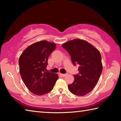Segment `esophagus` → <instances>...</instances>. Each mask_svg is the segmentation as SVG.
<instances>
[{"label":"esophagus","instance_id":"34e87169","mask_svg":"<svg viewBox=\"0 0 121 121\" xmlns=\"http://www.w3.org/2000/svg\"><path fill=\"white\" fill-rule=\"evenodd\" d=\"M59 74H60L62 77H65L67 75V74H62V73H59Z\"/></svg>","mask_w":121,"mask_h":121}]
</instances>
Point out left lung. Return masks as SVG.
<instances>
[{"instance_id": "8db88e82", "label": "left lung", "mask_w": 121, "mask_h": 121, "mask_svg": "<svg viewBox=\"0 0 121 121\" xmlns=\"http://www.w3.org/2000/svg\"><path fill=\"white\" fill-rule=\"evenodd\" d=\"M69 52L73 64L79 65V74L68 85L69 91L78 96H84L96 86L102 71L101 56L98 49L86 41L74 39L63 44Z\"/></svg>"}]
</instances>
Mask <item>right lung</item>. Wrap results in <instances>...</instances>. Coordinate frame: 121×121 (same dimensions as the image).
Segmentation results:
<instances>
[{
    "label": "right lung",
    "instance_id": "1",
    "mask_svg": "<svg viewBox=\"0 0 121 121\" xmlns=\"http://www.w3.org/2000/svg\"><path fill=\"white\" fill-rule=\"evenodd\" d=\"M56 44L41 41L29 45L19 59L20 73L28 89L37 95L50 92L58 79V75L46 71L48 57Z\"/></svg>",
    "mask_w": 121,
    "mask_h": 121
}]
</instances>
